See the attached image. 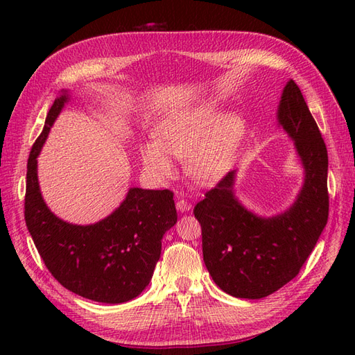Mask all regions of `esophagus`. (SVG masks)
<instances>
[{"label": "esophagus", "mask_w": 355, "mask_h": 355, "mask_svg": "<svg viewBox=\"0 0 355 355\" xmlns=\"http://www.w3.org/2000/svg\"><path fill=\"white\" fill-rule=\"evenodd\" d=\"M176 209L179 211H188L191 209V202L185 198H182L180 196L178 197V201H176Z\"/></svg>", "instance_id": "34e87169"}]
</instances>
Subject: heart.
<instances>
[{
	"label": "heart",
	"instance_id": "heart-1",
	"mask_svg": "<svg viewBox=\"0 0 355 355\" xmlns=\"http://www.w3.org/2000/svg\"><path fill=\"white\" fill-rule=\"evenodd\" d=\"M245 135L239 115L220 118L211 105L201 103L171 115L157 127V142L142 146V161L149 173L168 178L175 173L170 155L187 158L189 176L209 185L228 173Z\"/></svg>",
	"mask_w": 355,
	"mask_h": 355
}]
</instances>
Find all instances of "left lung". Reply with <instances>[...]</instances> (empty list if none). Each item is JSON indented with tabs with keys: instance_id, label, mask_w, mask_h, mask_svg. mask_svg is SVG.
<instances>
[{
	"instance_id": "8db88e82",
	"label": "left lung",
	"mask_w": 355,
	"mask_h": 355,
	"mask_svg": "<svg viewBox=\"0 0 355 355\" xmlns=\"http://www.w3.org/2000/svg\"><path fill=\"white\" fill-rule=\"evenodd\" d=\"M278 121L305 167V184L293 206L274 218L256 216L235 198V171H228L194 207L204 263L213 282L235 297L261 299L293 280L329 218L327 148L293 80L283 90Z\"/></svg>"
}]
</instances>
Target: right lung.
<instances>
[{
    "label": "right lung",
    "instance_id": "add662e5",
    "mask_svg": "<svg viewBox=\"0 0 355 355\" xmlns=\"http://www.w3.org/2000/svg\"><path fill=\"white\" fill-rule=\"evenodd\" d=\"M67 101L62 94L51 105L29 153L25 222L42 262L63 287L94 302L123 304L153 278L161 239L178 220L173 192L132 188L112 214L87 227L56 218L41 197L37 157Z\"/></svg>",
    "mask_w": 355,
    "mask_h": 355
}]
</instances>
